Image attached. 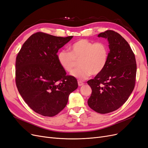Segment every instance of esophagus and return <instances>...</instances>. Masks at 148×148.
I'll return each mask as SVG.
<instances>
[{
    "instance_id": "esophagus-1",
    "label": "esophagus",
    "mask_w": 148,
    "mask_h": 148,
    "mask_svg": "<svg viewBox=\"0 0 148 148\" xmlns=\"http://www.w3.org/2000/svg\"><path fill=\"white\" fill-rule=\"evenodd\" d=\"M78 84L79 86H81L84 85V83L82 82V81H78Z\"/></svg>"
}]
</instances>
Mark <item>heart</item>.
<instances>
[{"mask_svg": "<svg viewBox=\"0 0 148 148\" xmlns=\"http://www.w3.org/2000/svg\"><path fill=\"white\" fill-rule=\"evenodd\" d=\"M69 49L70 52L62 50L58 53V61L67 72H72L79 62V67L72 73L79 79L101 73L108 64L109 48L105 42L94 43L88 39H80L71 45Z\"/></svg>", "mask_w": 148, "mask_h": 148, "instance_id": "b5f03b06", "label": "heart"}]
</instances>
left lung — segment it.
<instances>
[{
    "label": "left lung",
    "instance_id": "1",
    "mask_svg": "<svg viewBox=\"0 0 148 148\" xmlns=\"http://www.w3.org/2000/svg\"><path fill=\"white\" fill-rule=\"evenodd\" d=\"M98 37L108 39L110 51L104 70L87 82L92 89L88 103L94 111L106 114L119 108L130 95L135 85L136 63L129 44L119 34L108 30Z\"/></svg>",
    "mask_w": 148,
    "mask_h": 148
}]
</instances>
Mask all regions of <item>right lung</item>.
I'll return each instance as SVG.
<instances>
[{
	"mask_svg": "<svg viewBox=\"0 0 148 148\" xmlns=\"http://www.w3.org/2000/svg\"><path fill=\"white\" fill-rule=\"evenodd\" d=\"M73 36L56 37L42 32L24 42L16 59L15 81L20 95L35 112L53 117L62 111L69 96L78 88L58 59V50Z\"/></svg>",
	"mask_w": 148,
	"mask_h": 148,
	"instance_id": "add662e5",
	"label": "right lung"
}]
</instances>
